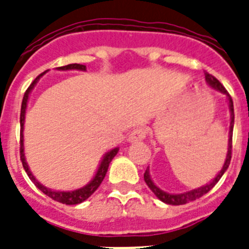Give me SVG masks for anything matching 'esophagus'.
Returning a JSON list of instances; mask_svg holds the SVG:
<instances>
[{
    "label": "esophagus",
    "mask_w": 249,
    "mask_h": 249,
    "mask_svg": "<svg viewBox=\"0 0 249 249\" xmlns=\"http://www.w3.org/2000/svg\"><path fill=\"white\" fill-rule=\"evenodd\" d=\"M146 138V130L144 127H136L129 135V142H136V141L144 140Z\"/></svg>",
    "instance_id": "1"
}]
</instances>
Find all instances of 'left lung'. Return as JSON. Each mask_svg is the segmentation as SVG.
<instances>
[{
    "label": "left lung",
    "instance_id": "obj_1",
    "mask_svg": "<svg viewBox=\"0 0 249 249\" xmlns=\"http://www.w3.org/2000/svg\"><path fill=\"white\" fill-rule=\"evenodd\" d=\"M206 82L207 84L211 88L216 89V90L221 91L222 94H225L226 97H227L228 100V105H230V113H231V124H230V133H228V147H227V155H226V160L225 163H223L222 169L218 174L214 176V178H212L211 181L206 185L201 186V187H197V189L194 190H190V191H186L182 192V194H169V192H165L162 191L161 189H159L158 186L155 185V182L152 181L151 176H150V171H149V167L146 169L144 174V180L146 182V185L149 186L150 190H151L155 196L158 197L159 200L162 201V202L167 203V205H174V206H178V205H185L187 202H191V201L197 200V198H200L201 196H203L205 194H207L208 191L211 189H213L214 185L219 181V178H222L223 174L226 172V170L228 169L230 166V162H231V155H232V133H233V124H234V110H233V102H232V98L231 95L228 94V91L226 90L225 87L213 77V75L208 74L206 73Z\"/></svg>",
    "mask_w": 249,
    "mask_h": 249
}]
</instances>
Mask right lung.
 <instances>
[{
	"label": "right lung",
	"instance_id": "add662e5",
	"mask_svg": "<svg viewBox=\"0 0 249 249\" xmlns=\"http://www.w3.org/2000/svg\"><path fill=\"white\" fill-rule=\"evenodd\" d=\"M58 71H87V67L83 66V64H68V66H64V67H59V68H55ZM48 71H46L44 73L38 75L35 80L32 82L28 89L26 90L23 95V100H22V107H21V116H19V123H21V147H19V154H21V161H22V165H23V169L24 171L27 172L28 175V178H31L33 183L36 185L37 189L41 190L44 195L49 196L51 198H53L54 201H58L60 203H66V205H77V203H82L83 201H86L88 197H90L91 195L95 192V190L98 189L100 186V183L103 182L104 180L105 175H107V171H108V167H109V163L111 162V160L114 159V156L118 154L119 151V147H114L111 149L110 151H108L107 154H104L103 156L102 161H100L99 166H98L97 172L94 175V178H91V181H89L86 186H83L80 189L77 190H73V191H57V190H52L49 189V187H46L44 185H42L37 178L33 176L32 171L30 170V166H28V163L26 161V156H24V144H23V129H24V119H26V109H27V104H28V99H30V94L31 91L33 90V88L36 87V84L38 83L39 78L42 75H44Z\"/></svg>",
	"mask_w": 249,
	"mask_h": 249
}]
</instances>
